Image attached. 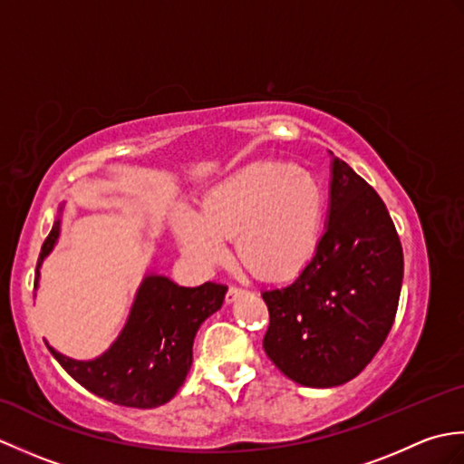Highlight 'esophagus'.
<instances>
[{
	"label": "esophagus",
	"mask_w": 464,
	"mask_h": 464,
	"mask_svg": "<svg viewBox=\"0 0 464 464\" xmlns=\"http://www.w3.org/2000/svg\"><path fill=\"white\" fill-rule=\"evenodd\" d=\"M241 293H243V289H241V287H229V289H227V295H225L227 303H233V301H237V297H239Z\"/></svg>",
	"instance_id": "1"
}]
</instances>
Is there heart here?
<instances>
[{
    "label": "heart",
    "mask_w": 464,
    "mask_h": 464,
    "mask_svg": "<svg viewBox=\"0 0 464 464\" xmlns=\"http://www.w3.org/2000/svg\"><path fill=\"white\" fill-rule=\"evenodd\" d=\"M324 191L309 171L287 161H255L213 185L201 215H177L181 247L199 267L229 257L235 237L239 259L265 279L299 271L317 249Z\"/></svg>",
    "instance_id": "obj_1"
}]
</instances>
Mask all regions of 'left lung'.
<instances>
[{
  "label": "left lung",
  "mask_w": 464,
  "mask_h": 464,
  "mask_svg": "<svg viewBox=\"0 0 464 464\" xmlns=\"http://www.w3.org/2000/svg\"><path fill=\"white\" fill-rule=\"evenodd\" d=\"M329 219L297 279L261 293L263 349L285 377L313 389L357 377L382 347L402 285V247L379 193L334 157Z\"/></svg>",
  "instance_id": "8db88e82"
}]
</instances>
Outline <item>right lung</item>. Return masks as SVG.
I'll return each mask as SVG.
<instances>
[{
	"mask_svg": "<svg viewBox=\"0 0 464 464\" xmlns=\"http://www.w3.org/2000/svg\"><path fill=\"white\" fill-rule=\"evenodd\" d=\"M62 219H57L44 241L35 269L53 251ZM227 287L203 283L179 287L169 277L147 273L135 293L130 317L120 337L103 354L92 361L65 357L53 347L57 362L93 395L115 405L155 409L169 402L193 362V339L201 323L221 309Z\"/></svg>",
	"mask_w": 464,
	"mask_h": 464,
	"instance_id": "obj_1",
	"label": "right lung"
}]
</instances>
